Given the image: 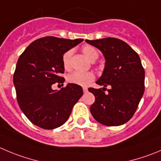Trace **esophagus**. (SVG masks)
I'll return each mask as SVG.
<instances>
[{
	"instance_id": "esophagus-1",
	"label": "esophagus",
	"mask_w": 161,
	"mask_h": 161,
	"mask_svg": "<svg viewBox=\"0 0 161 161\" xmlns=\"http://www.w3.org/2000/svg\"><path fill=\"white\" fill-rule=\"evenodd\" d=\"M83 91H84V93H87V92H88V88H83Z\"/></svg>"
}]
</instances>
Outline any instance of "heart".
Listing matches in <instances>:
<instances>
[{"label":"heart","instance_id":"1","mask_svg":"<svg viewBox=\"0 0 161 161\" xmlns=\"http://www.w3.org/2000/svg\"><path fill=\"white\" fill-rule=\"evenodd\" d=\"M82 52L84 55L90 62H95L99 58V51L94 47L86 45L82 47ZM73 55V50H69L65 52L62 56V63L65 69H69L71 67V58ZM95 80V75L91 72L88 73H80V72H73L67 76V80L69 83L80 86L86 87Z\"/></svg>","mask_w":161,"mask_h":161}]
</instances>
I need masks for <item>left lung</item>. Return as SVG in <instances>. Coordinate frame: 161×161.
I'll list each match as a JSON object with an SVG mask.
<instances>
[{"label": "left lung", "mask_w": 161, "mask_h": 161, "mask_svg": "<svg viewBox=\"0 0 161 161\" xmlns=\"http://www.w3.org/2000/svg\"><path fill=\"white\" fill-rule=\"evenodd\" d=\"M85 41L101 50L106 60L96 81L103 88H88L96 98L91 114L103 125H122L133 117L145 91V69L140 58L126 42L116 38Z\"/></svg>", "instance_id": "obj_1"}]
</instances>
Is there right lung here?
Listing matches in <instances>:
<instances>
[{
  "label": "right lung",
  "mask_w": 161,
  "mask_h": 161,
  "mask_svg": "<svg viewBox=\"0 0 161 161\" xmlns=\"http://www.w3.org/2000/svg\"><path fill=\"white\" fill-rule=\"evenodd\" d=\"M83 40L46 36L31 42L19 56L13 75L16 99L26 117L39 127L52 130L63 125L83 95L81 87L74 84L59 91L51 88L65 81L61 76L64 53Z\"/></svg>",
  "instance_id": "obj_1"
}]
</instances>
